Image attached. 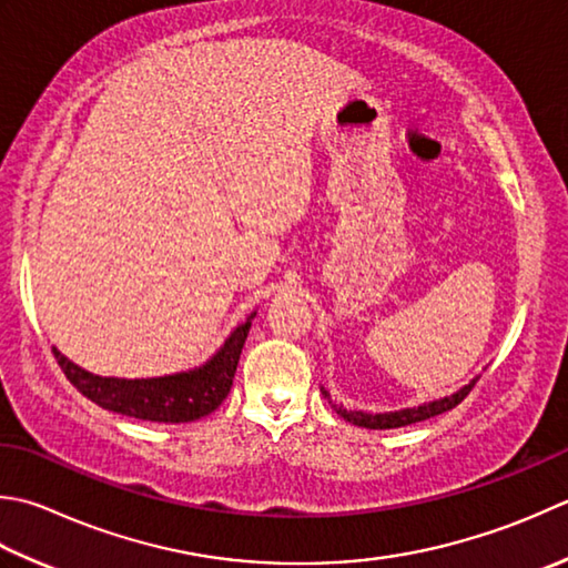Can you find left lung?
Returning a JSON list of instances; mask_svg holds the SVG:
<instances>
[{
	"mask_svg": "<svg viewBox=\"0 0 568 568\" xmlns=\"http://www.w3.org/2000/svg\"><path fill=\"white\" fill-rule=\"evenodd\" d=\"M477 376L470 382L465 384L458 392L450 394V396H443L436 398V402H428V404H420V406H410V408H402V410H384V414H366V410H352V408H344L342 404H335L329 398V392H325V386H320L322 396L327 398L332 404V408L337 410V416H342L344 420H349L354 426H362V428H376V430H384V428H402V426H410V424H418V420H426L430 416H438V414H446V410L458 406L465 396L470 394V388L475 386Z\"/></svg>",
	"mask_w": 568,
	"mask_h": 568,
	"instance_id": "obj_1",
	"label": "left lung"
}]
</instances>
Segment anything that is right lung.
I'll list each match as a JSON object with an SVG mask.
<instances>
[{
  "label": "right lung",
  "mask_w": 568,
  "mask_h": 568,
  "mask_svg": "<svg viewBox=\"0 0 568 568\" xmlns=\"http://www.w3.org/2000/svg\"><path fill=\"white\" fill-rule=\"evenodd\" d=\"M231 332L219 352L189 372L150 376V379H118V376H98L83 366L73 364L65 354L53 347L63 374L69 382L91 398L93 404L103 406L113 414H122L140 420H154V424H186L209 416L216 410L231 392L233 374H236L243 344H246L251 320Z\"/></svg>",
  "instance_id": "add662e5"
}]
</instances>
